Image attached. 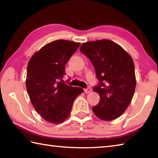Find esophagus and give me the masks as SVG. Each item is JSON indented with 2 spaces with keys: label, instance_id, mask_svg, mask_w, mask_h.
I'll return each instance as SVG.
<instances>
[{
  "label": "esophagus",
  "instance_id": "34e87169",
  "mask_svg": "<svg viewBox=\"0 0 158 158\" xmlns=\"http://www.w3.org/2000/svg\"><path fill=\"white\" fill-rule=\"evenodd\" d=\"M84 92H85V93H90V92H91V88H85V89H84Z\"/></svg>",
  "mask_w": 158,
  "mask_h": 158
}]
</instances>
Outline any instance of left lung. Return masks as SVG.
<instances>
[{"label": "left lung", "mask_w": 158, "mask_h": 158, "mask_svg": "<svg viewBox=\"0 0 158 158\" xmlns=\"http://www.w3.org/2000/svg\"><path fill=\"white\" fill-rule=\"evenodd\" d=\"M79 50L90 59L99 83V104L93 107L98 118L110 121L124 113L133 99L136 85L133 59L123 48L110 40L83 44Z\"/></svg>", "instance_id": "obj_1"}]
</instances>
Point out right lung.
I'll use <instances>...</instances> for the list:
<instances>
[{"instance_id":"obj_1","label":"right lung","mask_w":158,"mask_h":158,"mask_svg":"<svg viewBox=\"0 0 158 158\" xmlns=\"http://www.w3.org/2000/svg\"><path fill=\"white\" fill-rule=\"evenodd\" d=\"M79 43L56 40L44 45L27 65L26 88L36 111L52 124L68 118L73 102L84 89L64 83L65 65L78 49Z\"/></svg>"}]
</instances>
